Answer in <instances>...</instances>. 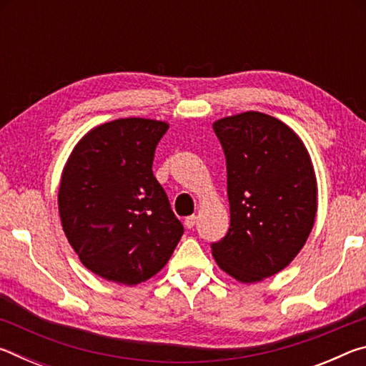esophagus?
Returning <instances> with one entry per match:
<instances>
[{"label":"esophagus","instance_id":"obj_1","mask_svg":"<svg viewBox=\"0 0 366 366\" xmlns=\"http://www.w3.org/2000/svg\"><path fill=\"white\" fill-rule=\"evenodd\" d=\"M195 222H197V216H189V218H185L184 224H185V227H187V229H192V227L195 226Z\"/></svg>","mask_w":366,"mask_h":366}]
</instances>
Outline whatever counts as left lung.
I'll return each mask as SVG.
<instances>
[{
    "label": "left lung",
    "mask_w": 366,
    "mask_h": 366,
    "mask_svg": "<svg viewBox=\"0 0 366 366\" xmlns=\"http://www.w3.org/2000/svg\"><path fill=\"white\" fill-rule=\"evenodd\" d=\"M213 129L226 154L231 227L212 253L235 281L259 282L289 266L312 232V158L286 122L259 111L222 117Z\"/></svg>",
    "instance_id": "8db88e82"
}]
</instances>
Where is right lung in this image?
<instances>
[{
	"label": "right lung",
	"instance_id": "right-lung-1",
	"mask_svg": "<svg viewBox=\"0 0 366 366\" xmlns=\"http://www.w3.org/2000/svg\"><path fill=\"white\" fill-rule=\"evenodd\" d=\"M166 121L122 117L90 129L61 172V226L86 269L126 286L164 268L184 234L153 176Z\"/></svg>",
	"mask_w": 366,
	"mask_h": 366
}]
</instances>
